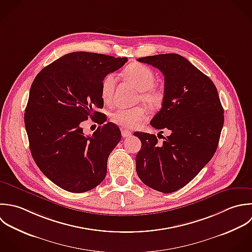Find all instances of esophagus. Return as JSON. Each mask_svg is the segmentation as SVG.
<instances>
[{"label": "esophagus", "mask_w": 252, "mask_h": 252, "mask_svg": "<svg viewBox=\"0 0 252 252\" xmlns=\"http://www.w3.org/2000/svg\"><path fill=\"white\" fill-rule=\"evenodd\" d=\"M122 136H123V137H129V136H131V132H130L129 130L123 129V130H122Z\"/></svg>", "instance_id": "esophagus-1"}]
</instances>
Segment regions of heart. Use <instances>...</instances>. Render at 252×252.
Wrapping results in <instances>:
<instances>
[{"mask_svg":"<svg viewBox=\"0 0 252 252\" xmlns=\"http://www.w3.org/2000/svg\"><path fill=\"white\" fill-rule=\"evenodd\" d=\"M124 75L140 93L138 100H141L151 108H157L162 104V94L153 88L156 82L154 71L145 64L134 63L127 65L124 70ZM116 86V77L113 73L107 74L101 82V98L109 104L111 103ZM146 119V111L142 107L131 109H118L111 114V121L115 125L124 128H134Z\"/></svg>","mask_w":252,"mask_h":252,"instance_id":"b5f03b06","label":"heart"}]
</instances>
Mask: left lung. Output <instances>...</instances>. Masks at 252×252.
<instances>
[{
    "instance_id": "1",
    "label": "left lung",
    "mask_w": 252,
    "mask_h": 252,
    "mask_svg": "<svg viewBox=\"0 0 252 252\" xmlns=\"http://www.w3.org/2000/svg\"><path fill=\"white\" fill-rule=\"evenodd\" d=\"M165 76L161 110L151 120L169 130L159 143L155 134L135 131L141 141L136 172L147 187L171 193L187 186L214 156L224 125V109L213 81L178 54L137 59ZM159 133V134H160Z\"/></svg>"
}]
</instances>
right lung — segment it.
I'll return each instance as SVG.
<instances>
[{
  "instance_id": "add662e5",
  "label": "right lung",
  "mask_w": 252,
  "mask_h": 252,
  "mask_svg": "<svg viewBox=\"0 0 252 252\" xmlns=\"http://www.w3.org/2000/svg\"><path fill=\"white\" fill-rule=\"evenodd\" d=\"M127 58L73 52L45 66L29 91L24 125L31 155L40 171L61 189L91 190L107 174L108 157L122 138L119 126L94 107L103 108L101 82ZM95 117L101 126L85 137L81 123Z\"/></svg>"
}]
</instances>
